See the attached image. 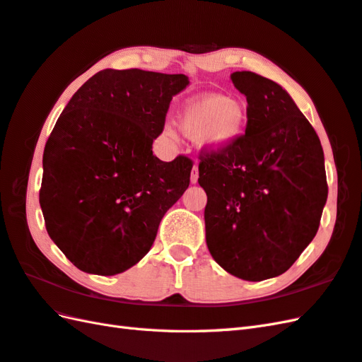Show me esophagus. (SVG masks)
I'll return each instance as SVG.
<instances>
[{"label":"esophagus","instance_id":"obj_1","mask_svg":"<svg viewBox=\"0 0 362 362\" xmlns=\"http://www.w3.org/2000/svg\"><path fill=\"white\" fill-rule=\"evenodd\" d=\"M197 179H199V166L196 163L191 170V183H197Z\"/></svg>","mask_w":362,"mask_h":362}]
</instances>
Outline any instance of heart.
<instances>
[{"mask_svg": "<svg viewBox=\"0 0 362 362\" xmlns=\"http://www.w3.org/2000/svg\"><path fill=\"white\" fill-rule=\"evenodd\" d=\"M247 122V107L223 95H200L183 106L179 123L189 137L206 148L219 149L236 139Z\"/></svg>", "mask_w": 362, "mask_h": 362, "instance_id": "heart-1", "label": "heart"}]
</instances>
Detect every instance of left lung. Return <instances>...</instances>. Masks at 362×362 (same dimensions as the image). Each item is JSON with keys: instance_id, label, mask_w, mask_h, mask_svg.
I'll list each match as a JSON object with an SVG mask.
<instances>
[{"instance_id": "1", "label": "left lung", "mask_w": 362, "mask_h": 362, "mask_svg": "<svg viewBox=\"0 0 362 362\" xmlns=\"http://www.w3.org/2000/svg\"><path fill=\"white\" fill-rule=\"evenodd\" d=\"M247 97L245 134L200 151L206 245L223 270L245 281L285 273L316 236L329 194L313 126L277 83L233 72Z\"/></svg>"}]
</instances>
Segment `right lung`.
Wrapping results in <instances>:
<instances>
[{
    "label": "right lung",
    "instance_id": "1",
    "mask_svg": "<svg viewBox=\"0 0 362 362\" xmlns=\"http://www.w3.org/2000/svg\"><path fill=\"white\" fill-rule=\"evenodd\" d=\"M188 83L183 74L103 69L57 120L40 205L50 239L78 270L112 276L136 265L189 187V157L162 162L151 149Z\"/></svg>",
    "mask_w": 362,
    "mask_h": 362
}]
</instances>
